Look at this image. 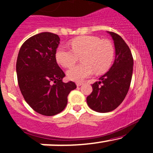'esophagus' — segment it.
<instances>
[{
	"label": "esophagus",
	"instance_id": "34e87169",
	"mask_svg": "<svg viewBox=\"0 0 153 153\" xmlns=\"http://www.w3.org/2000/svg\"><path fill=\"white\" fill-rule=\"evenodd\" d=\"M81 85H83V83H82V82H77V83H76V85L78 87L80 86Z\"/></svg>",
	"mask_w": 153,
	"mask_h": 153
}]
</instances>
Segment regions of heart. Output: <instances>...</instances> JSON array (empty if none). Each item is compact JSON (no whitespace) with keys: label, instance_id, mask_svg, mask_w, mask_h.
I'll use <instances>...</instances> for the list:
<instances>
[{"label":"heart","instance_id":"b5f03b06","mask_svg":"<svg viewBox=\"0 0 153 153\" xmlns=\"http://www.w3.org/2000/svg\"><path fill=\"white\" fill-rule=\"evenodd\" d=\"M72 48L60 46L56 52V59L64 68H70L81 56L82 64L68 70L69 79L81 81L93 74H102L110 68L114 57V48L108 40H101L92 36L75 38L71 41Z\"/></svg>","mask_w":153,"mask_h":153}]
</instances>
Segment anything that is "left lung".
<instances>
[{
    "mask_svg": "<svg viewBox=\"0 0 153 153\" xmlns=\"http://www.w3.org/2000/svg\"><path fill=\"white\" fill-rule=\"evenodd\" d=\"M114 41L115 57L108 72L92 84L93 91L86 98L91 110L108 112L116 109L128 93L132 73L134 59L128 45L119 35L107 32Z\"/></svg>",
    "mask_w": 153,
    "mask_h": 153,
    "instance_id": "obj_1",
    "label": "left lung"
}]
</instances>
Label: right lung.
I'll return each instance as SVG.
<instances>
[{"instance_id":"right-lung-1","label":"right lung","mask_w":153,"mask_h":153,"mask_svg":"<svg viewBox=\"0 0 153 153\" xmlns=\"http://www.w3.org/2000/svg\"><path fill=\"white\" fill-rule=\"evenodd\" d=\"M59 41V37L51 33L35 35L23 43L16 60L22 94L35 111L46 116L64 110L68 94L76 88L74 82L62 81L65 74L56 60Z\"/></svg>"}]
</instances>
